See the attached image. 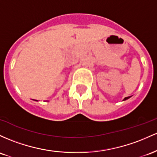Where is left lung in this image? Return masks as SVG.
Segmentation results:
<instances>
[{"mask_svg":"<svg viewBox=\"0 0 157 157\" xmlns=\"http://www.w3.org/2000/svg\"><path fill=\"white\" fill-rule=\"evenodd\" d=\"M130 97H131V96H128V97H125L124 98V100H126V99H128V98H129Z\"/></svg>","mask_w":157,"mask_h":157,"instance_id":"8db88e82","label":"left lung"}]
</instances>
